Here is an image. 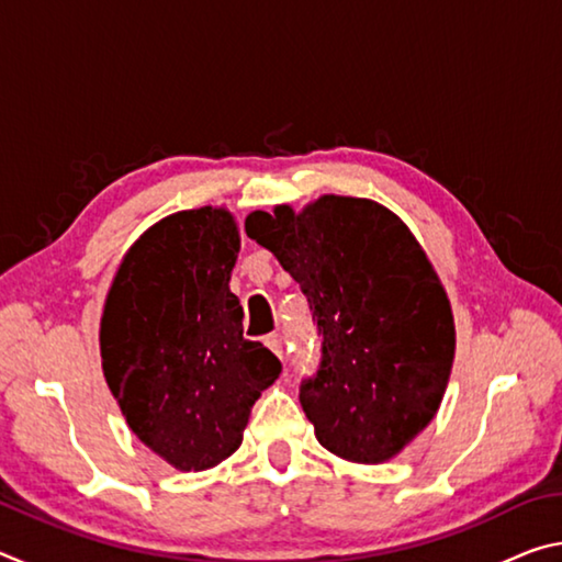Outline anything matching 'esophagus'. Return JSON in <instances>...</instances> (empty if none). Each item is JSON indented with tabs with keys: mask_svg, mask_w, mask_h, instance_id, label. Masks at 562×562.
<instances>
[{
	"mask_svg": "<svg viewBox=\"0 0 562 562\" xmlns=\"http://www.w3.org/2000/svg\"><path fill=\"white\" fill-rule=\"evenodd\" d=\"M265 345H268L274 355H278L280 359H284V351H282V337L280 335H268L265 337Z\"/></svg>",
	"mask_w": 562,
	"mask_h": 562,
	"instance_id": "1",
	"label": "esophagus"
}]
</instances>
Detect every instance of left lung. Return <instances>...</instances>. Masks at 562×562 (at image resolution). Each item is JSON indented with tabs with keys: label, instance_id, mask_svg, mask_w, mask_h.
<instances>
[{
	"label": "left lung",
	"instance_id": "obj_1",
	"mask_svg": "<svg viewBox=\"0 0 562 562\" xmlns=\"http://www.w3.org/2000/svg\"><path fill=\"white\" fill-rule=\"evenodd\" d=\"M245 233L300 282L317 325V372L300 382L317 441L349 461L392 459L434 418L453 361L451 304L414 235L339 195L300 215L258 211Z\"/></svg>",
	"mask_w": 562,
	"mask_h": 562
}]
</instances>
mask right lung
Wrapping results in <instances>:
<instances>
[{"mask_svg": "<svg viewBox=\"0 0 562 562\" xmlns=\"http://www.w3.org/2000/svg\"><path fill=\"white\" fill-rule=\"evenodd\" d=\"M237 252L231 213L170 215L131 247L103 307L111 392L131 431L180 471L235 453L252 404L282 372L268 347L243 337Z\"/></svg>", "mask_w": 562, "mask_h": 562, "instance_id": "1", "label": "right lung"}]
</instances>
